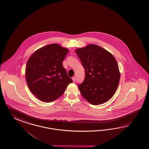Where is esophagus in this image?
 Masks as SVG:
<instances>
[{"label": "esophagus", "instance_id": "obj_1", "mask_svg": "<svg viewBox=\"0 0 149 149\" xmlns=\"http://www.w3.org/2000/svg\"><path fill=\"white\" fill-rule=\"evenodd\" d=\"M72 78V80H73V82H75V81H76V78H75V77H73Z\"/></svg>", "mask_w": 149, "mask_h": 149}]
</instances>
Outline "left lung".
<instances>
[{"instance_id":"obj_1","label":"left lung","mask_w":149,"mask_h":149,"mask_svg":"<svg viewBox=\"0 0 149 149\" xmlns=\"http://www.w3.org/2000/svg\"><path fill=\"white\" fill-rule=\"evenodd\" d=\"M75 52L85 70V79L78 85L83 97L95 105L109 100L115 93L120 79L115 57L93 44L77 49Z\"/></svg>"}]
</instances>
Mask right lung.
<instances>
[{
	"label": "right lung",
	"mask_w": 149,
	"mask_h": 149,
	"mask_svg": "<svg viewBox=\"0 0 149 149\" xmlns=\"http://www.w3.org/2000/svg\"><path fill=\"white\" fill-rule=\"evenodd\" d=\"M69 50L52 44L36 50L26 64L25 77L31 92L41 101L49 102L61 96L72 79L63 62Z\"/></svg>",
	"instance_id": "obj_1"
}]
</instances>
